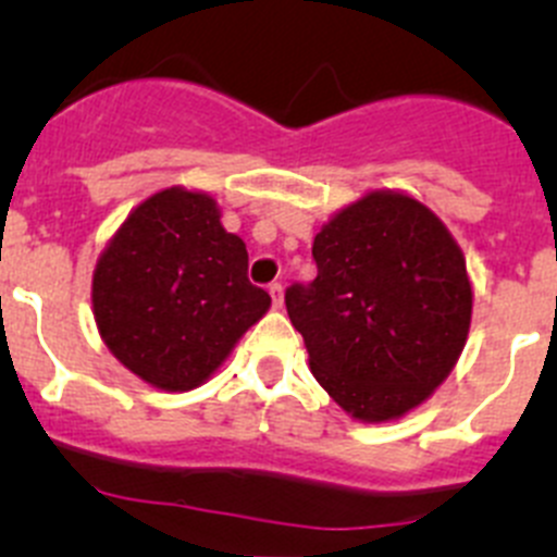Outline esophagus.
<instances>
[{"instance_id":"34e87169","label":"esophagus","mask_w":557,"mask_h":557,"mask_svg":"<svg viewBox=\"0 0 557 557\" xmlns=\"http://www.w3.org/2000/svg\"><path fill=\"white\" fill-rule=\"evenodd\" d=\"M269 296H272L274 307H283V285H280V283L269 285Z\"/></svg>"}]
</instances>
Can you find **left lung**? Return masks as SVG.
<instances>
[{"mask_svg": "<svg viewBox=\"0 0 557 557\" xmlns=\"http://www.w3.org/2000/svg\"><path fill=\"white\" fill-rule=\"evenodd\" d=\"M318 277L285 290L310 370L361 422L422 405L460 359L473 290L446 225L416 198L367 193L312 242Z\"/></svg>", "mask_w": 557, "mask_h": 557, "instance_id": "obj_1", "label": "left lung"}]
</instances>
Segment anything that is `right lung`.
<instances>
[{
    "mask_svg": "<svg viewBox=\"0 0 557 557\" xmlns=\"http://www.w3.org/2000/svg\"><path fill=\"white\" fill-rule=\"evenodd\" d=\"M272 299L247 280V247L207 193L169 187L135 207L91 277L108 350L165 388L201 386Z\"/></svg>",
    "mask_w": 557,
    "mask_h": 557,
    "instance_id": "right-lung-1",
    "label": "right lung"
}]
</instances>
